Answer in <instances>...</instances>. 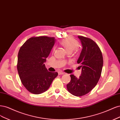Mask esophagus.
Returning a JSON list of instances; mask_svg holds the SVG:
<instances>
[{"label":"esophagus","mask_w":120,"mask_h":120,"mask_svg":"<svg viewBox=\"0 0 120 120\" xmlns=\"http://www.w3.org/2000/svg\"><path fill=\"white\" fill-rule=\"evenodd\" d=\"M58 74L59 75H64V73L61 72V71H59V72H58Z\"/></svg>","instance_id":"34e87169"}]
</instances>
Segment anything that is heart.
Instances as JSON below:
<instances>
[{
  "instance_id": "heart-1",
  "label": "heart",
  "mask_w": 120,
  "mask_h": 120,
  "mask_svg": "<svg viewBox=\"0 0 120 120\" xmlns=\"http://www.w3.org/2000/svg\"><path fill=\"white\" fill-rule=\"evenodd\" d=\"M60 43L68 53H71L74 50H76V48L79 45L78 41L70 37L66 38L62 40ZM54 50V49H53V51Z\"/></svg>"
}]
</instances>
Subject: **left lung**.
I'll list each match as a JSON object with an SVG mask.
<instances>
[{
  "label": "left lung",
  "instance_id": "left-lung-1",
  "mask_svg": "<svg viewBox=\"0 0 120 120\" xmlns=\"http://www.w3.org/2000/svg\"><path fill=\"white\" fill-rule=\"evenodd\" d=\"M78 37L83 47L77 60L82 72L78 78L70 75L71 81L67 85V88L73 95L80 97L88 94L98 83L102 73L103 58L101 50L93 40L82 36Z\"/></svg>",
  "mask_w": 120,
  "mask_h": 120
}]
</instances>
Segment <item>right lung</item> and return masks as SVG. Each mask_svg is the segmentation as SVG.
Here are the masks:
<instances>
[{
  "mask_svg": "<svg viewBox=\"0 0 120 120\" xmlns=\"http://www.w3.org/2000/svg\"><path fill=\"white\" fill-rule=\"evenodd\" d=\"M55 42V37H32L19 49L18 75L23 85L32 94H39L47 91L58 74L48 71L44 64Z\"/></svg>",
  "mask_w": 120,
  "mask_h": 120,
  "instance_id": "obj_1",
  "label": "right lung"
}]
</instances>
